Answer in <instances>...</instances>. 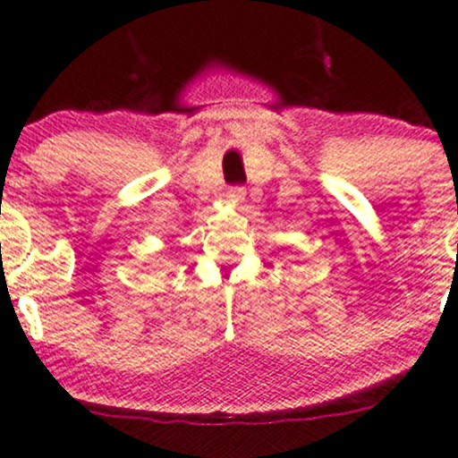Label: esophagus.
<instances>
[{
  "label": "esophagus",
  "instance_id": "esophagus-1",
  "mask_svg": "<svg viewBox=\"0 0 458 458\" xmlns=\"http://www.w3.org/2000/svg\"><path fill=\"white\" fill-rule=\"evenodd\" d=\"M227 197H229V201L242 203V201H244V197H246L244 186H231L229 191H227Z\"/></svg>",
  "mask_w": 458,
  "mask_h": 458
}]
</instances>
